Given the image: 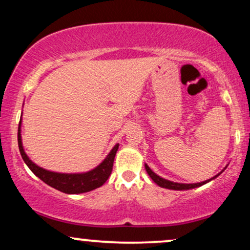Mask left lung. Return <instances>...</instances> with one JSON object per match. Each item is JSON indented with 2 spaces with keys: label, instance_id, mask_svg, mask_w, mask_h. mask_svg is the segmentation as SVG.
I'll list each match as a JSON object with an SVG mask.
<instances>
[{
  "label": "left lung",
  "instance_id": "left-lung-1",
  "mask_svg": "<svg viewBox=\"0 0 250 250\" xmlns=\"http://www.w3.org/2000/svg\"><path fill=\"white\" fill-rule=\"evenodd\" d=\"M145 167H146V170H147L149 176L151 177V180H153L157 186H160V187H162V188L173 189V190H188V189L197 188V187H200V186L206 185V183L215 179L216 176H219V175H216L215 177H211V179H209L207 181H203V182H200V183H177V182H173V181H168L166 179H162L161 176H159V175L155 174L147 165H145Z\"/></svg>",
  "mask_w": 250,
  "mask_h": 250
}]
</instances>
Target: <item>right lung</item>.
<instances>
[{
	"label": "right lung",
	"mask_w": 250,
	"mask_h": 250,
	"mask_svg": "<svg viewBox=\"0 0 250 250\" xmlns=\"http://www.w3.org/2000/svg\"><path fill=\"white\" fill-rule=\"evenodd\" d=\"M17 141H19V149L22 159H23L25 165L29 167L30 170L39 179H41L43 182L47 183L48 186L65 194L87 193V191L101 187L103 183L108 180V177L110 176L111 170H113L114 159H115L116 151L119 149V143H117L115 147L111 149L110 153L107 155V157L96 168H94L93 170L81 174H62L54 173V171H49L47 169L39 167L27 156V154L24 153L23 146H22L21 121H20L19 125Z\"/></svg>",
	"instance_id": "1"
}]
</instances>
